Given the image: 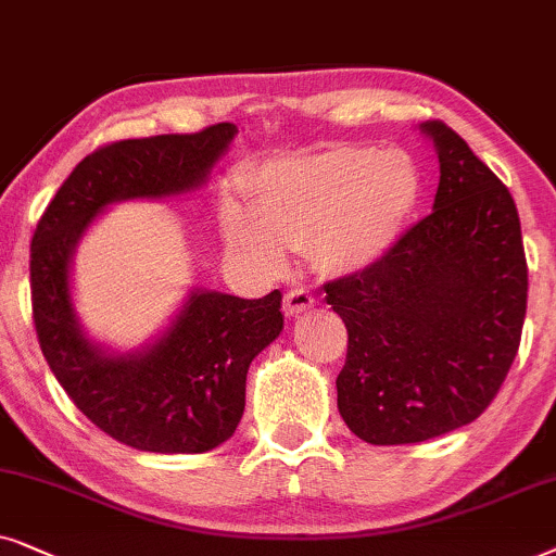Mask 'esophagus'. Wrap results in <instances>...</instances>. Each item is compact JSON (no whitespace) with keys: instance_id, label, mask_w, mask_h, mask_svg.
<instances>
[{"instance_id":"34e87169","label":"esophagus","mask_w":556,"mask_h":556,"mask_svg":"<svg viewBox=\"0 0 556 556\" xmlns=\"http://www.w3.org/2000/svg\"><path fill=\"white\" fill-rule=\"evenodd\" d=\"M309 307H315V298L313 292L307 290H292L285 294V315L287 317H298L302 313H307Z\"/></svg>"}]
</instances>
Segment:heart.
I'll return each mask as SVG.
<instances>
[{"mask_svg":"<svg viewBox=\"0 0 556 556\" xmlns=\"http://www.w3.org/2000/svg\"><path fill=\"white\" fill-rule=\"evenodd\" d=\"M254 211L228 203L233 249L279 269L290 249H309L336 277L376 269L394 254L425 201V175L402 147L336 144L266 160L249 177Z\"/></svg>","mask_w":556,"mask_h":556,"instance_id":"obj_1","label":"heart"}]
</instances>
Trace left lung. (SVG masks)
Segmentation results:
<instances>
[{
  "mask_svg": "<svg viewBox=\"0 0 556 556\" xmlns=\"http://www.w3.org/2000/svg\"><path fill=\"white\" fill-rule=\"evenodd\" d=\"M417 129L440 160L432 213L376 269L325 285L348 328L340 417L371 445H412L478 419L514 364L527 315L508 188L442 122Z\"/></svg>",
  "mask_w": 556,
  "mask_h": 556,
  "instance_id": "left-lung-1",
  "label": "left lung"
}]
</instances>
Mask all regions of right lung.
Here are the masks:
<instances>
[{"label": "right lung", "mask_w": 556, "mask_h": 556, "mask_svg": "<svg viewBox=\"0 0 556 556\" xmlns=\"http://www.w3.org/2000/svg\"><path fill=\"white\" fill-rule=\"evenodd\" d=\"M236 135V124H216L198 135L101 147L78 162L35 228L29 282L50 371L96 427L142 453H208L233 438L251 361L285 328L282 292L241 300L192 287L157 336L118 351L88 336L80 323L73 256L111 205L205 188Z\"/></svg>", "instance_id": "right-lung-1"}]
</instances>
